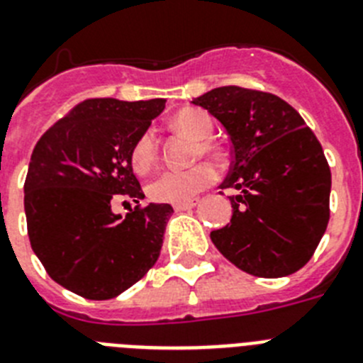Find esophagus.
I'll return each mask as SVG.
<instances>
[{"label":"esophagus","instance_id":"1","mask_svg":"<svg viewBox=\"0 0 363 363\" xmlns=\"http://www.w3.org/2000/svg\"><path fill=\"white\" fill-rule=\"evenodd\" d=\"M197 203H199V201L191 199V201H188V203H181V205H173V208H175V212H182V210L194 208V206H196Z\"/></svg>","mask_w":363,"mask_h":363}]
</instances>
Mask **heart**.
I'll use <instances>...</instances> for the list:
<instances>
[{"label":"heart","instance_id":"heart-1","mask_svg":"<svg viewBox=\"0 0 363 363\" xmlns=\"http://www.w3.org/2000/svg\"><path fill=\"white\" fill-rule=\"evenodd\" d=\"M172 127L179 133H184L190 138L197 140L196 158L203 155L214 157L216 147L210 142L214 135V121L199 108H184L172 120ZM158 158V140L153 130H145L138 136L130 151V164L135 172L147 173L155 166ZM216 179L214 167L210 164H197V166L184 169V172H164L147 184V196L157 203H173L181 205L188 203L210 186Z\"/></svg>","mask_w":363,"mask_h":363}]
</instances>
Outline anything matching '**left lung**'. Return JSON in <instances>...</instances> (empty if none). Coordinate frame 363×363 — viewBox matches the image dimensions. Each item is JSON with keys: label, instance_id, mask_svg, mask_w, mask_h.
Listing matches in <instances>:
<instances>
[{"label": "left lung", "instance_id": "8db88e82", "mask_svg": "<svg viewBox=\"0 0 363 363\" xmlns=\"http://www.w3.org/2000/svg\"><path fill=\"white\" fill-rule=\"evenodd\" d=\"M227 130L234 188L230 223L210 233L218 251L255 277L279 279L312 258L328 225L330 167L301 114L273 94L221 86L194 99Z\"/></svg>", "mask_w": 363, "mask_h": 363}]
</instances>
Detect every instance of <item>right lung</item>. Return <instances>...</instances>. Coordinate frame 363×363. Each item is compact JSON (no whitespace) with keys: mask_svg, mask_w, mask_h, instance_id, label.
<instances>
[{"mask_svg":"<svg viewBox=\"0 0 363 363\" xmlns=\"http://www.w3.org/2000/svg\"><path fill=\"white\" fill-rule=\"evenodd\" d=\"M166 99H88L36 144L23 186L27 233L48 275L84 299L123 294L155 266L173 208L149 203L125 218L112 199H144L130 151Z\"/></svg>","mask_w":363,"mask_h":363,"instance_id":"obj_1","label":"right lung"}]
</instances>
